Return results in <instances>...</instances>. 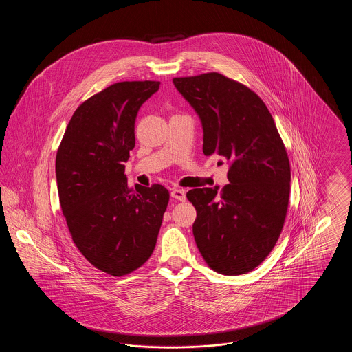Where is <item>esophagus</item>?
Listing matches in <instances>:
<instances>
[{"instance_id":"34e87169","label":"esophagus","mask_w":352,"mask_h":352,"mask_svg":"<svg viewBox=\"0 0 352 352\" xmlns=\"http://www.w3.org/2000/svg\"><path fill=\"white\" fill-rule=\"evenodd\" d=\"M170 195H171V198L178 199V201H184L186 199V191H184V188H177L175 187V188L171 190Z\"/></svg>"}]
</instances>
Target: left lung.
I'll use <instances>...</instances> for the list:
<instances>
[{
	"label": "left lung",
	"instance_id": "1",
	"mask_svg": "<svg viewBox=\"0 0 352 352\" xmlns=\"http://www.w3.org/2000/svg\"><path fill=\"white\" fill-rule=\"evenodd\" d=\"M173 83L201 118L203 153L230 162V184L220 192H187L197 210V247L215 272L248 273L267 258L284 227L290 192L284 142L267 105L247 85L218 72Z\"/></svg>",
	"mask_w": 352,
	"mask_h": 352
}]
</instances>
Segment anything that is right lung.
I'll return each mask as SVG.
<instances>
[{"mask_svg":"<svg viewBox=\"0 0 352 352\" xmlns=\"http://www.w3.org/2000/svg\"><path fill=\"white\" fill-rule=\"evenodd\" d=\"M160 82H120L82 102L56 153L59 201L78 250L111 276H125L154 251L168 191L128 186L125 162L135 145L134 122Z\"/></svg>","mask_w":352,"mask_h":352,"instance_id":"right-lung-1","label":"right lung"}]
</instances>
